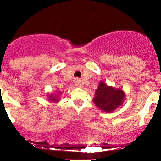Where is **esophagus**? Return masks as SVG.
Masks as SVG:
<instances>
[{"label":"esophagus","instance_id":"1","mask_svg":"<svg viewBox=\"0 0 161 161\" xmlns=\"http://www.w3.org/2000/svg\"><path fill=\"white\" fill-rule=\"evenodd\" d=\"M75 86H77V87H81V86H82V82H81V81L79 80V79H76Z\"/></svg>","mask_w":161,"mask_h":161}]
</instances>
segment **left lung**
Listing matches in <instances>:
<instances>
[{"label":"left lung","mask_w":161,"mask_h":161,"mask_svg":"<svg viewBox=\"0 0 161 161\" xmlns=\"http://www.w3.org/2000/svg\"><path fill=\"white\" fill-rule=\"evenodd\" d=\"M125 93L121 89H115L101 81L93 99L96 106L103 111L111 113L123 104Z\"/></svg>","instance_id":"obj_1"}]
</instances>
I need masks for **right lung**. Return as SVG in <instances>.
Segmentation results:
<instances>
[{
  "mask_svg": "<svg viewBox=\"0 0 161 161\" xmlns=\"http://www.w3.org/2000/svg\"><path fill=\"white\" fill-rule=\"evenodd\" d=\"M58 93H59V94H61V92H59V91H58ZM58 98H59V97H58V95H57V94H51V95H48V99L52 102L58 103V102L59 101V99Z\"/></svg>",
  "mask_w": 161,
  "mask_h": 161,
  "instance_id": "right-lung-1",
  "label": "right lung"
}]
</instances>
